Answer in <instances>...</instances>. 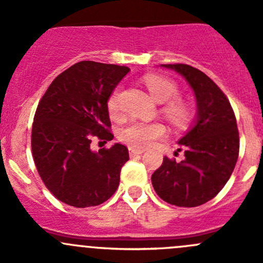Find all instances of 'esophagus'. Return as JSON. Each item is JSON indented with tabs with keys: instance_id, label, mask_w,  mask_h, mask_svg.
I'll return each instance as SVG.
<instances>
[{
	"instance_id": "esophagus-1",
	"label": "esophagus",
	"mask_w": 263,
	"mask_h": 263,
	"mask_svg": "<svg viewBox=\"0 0 263 263\" xmlns=\"http://www.w3.org/2000/svg\"><path fill=\"white\" fill-rule=\"evenodd\" d=\"M144 154V150H139V148H134V147H129V156L134 158V156H140Z\"/></svg>"
}]
</instances>
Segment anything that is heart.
Returning a JSON list of instances; mask_svg holds the SVG:
<instances>
[{"mask_svg":"<svg viewBox=\"0 0 263 263\" xmlns=\"http://www.w3.org/2000/svg\"><path fill=\"white\" fill-rule=\"evenodd\" d=\"M148 92L158 103H165L163 107V113L166 118L176 126H183L190 118V109L187 104L179 99H171L177 97L178 87L173 81L156 75H147L145 78ZM108 110L110 116L119 115L118 91H115L108 100ZM166 128L159 122H142L131 121L121 129L119 137L122 141L129 146L136 148L150 147L156 140L165 136Z\"/></svg>","mask_w":263,"mask_h":263,"instance_id":"obj_1","label":"heart"}]
</instances>
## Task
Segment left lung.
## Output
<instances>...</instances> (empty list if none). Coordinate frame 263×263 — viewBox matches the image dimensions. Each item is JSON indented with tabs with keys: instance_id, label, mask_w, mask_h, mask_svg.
Returning <instances> with one entry per match:
<instances>
[{
	"instance_id": "1",
	"label": "left lung",
	"mask_w": 263,
	"mask_h": 263,
	"mask_svg": "<svg viewBox=\"0 0 263 263\" xmlns=\"http://www.w3.org/2000/svg\"><path fill=\"white\" fill-rule=\"evenodd\" d=\"M184 78L196 99V118L178 140L181 163L164 158L151 176L159 197L179 208H196L214 198L232 176L239 154L237 121L229 100L208 75L188 65H160Z\"/></svg>"
}]
</instances>
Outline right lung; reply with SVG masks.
<instances>
[{
  "mask_svg": "<svg viewBox=\"0 0 263 263\" xmlns=\"http://www.w3.org/2000/svg\"><path fill=\"white\" fill-rule=\"evenodd\" d=\"M126 66L81 61L57 76L34 116L31 150L49 192L73 208L105 202L119 184L128 148L92 151L94 137L113 140L108 100L128 73Z\"/></svg>",
  "mask_w": 263,
  "mask_h": 263,
  "instance_id": "1",
  "label": "right lung"
}]
</instances>
